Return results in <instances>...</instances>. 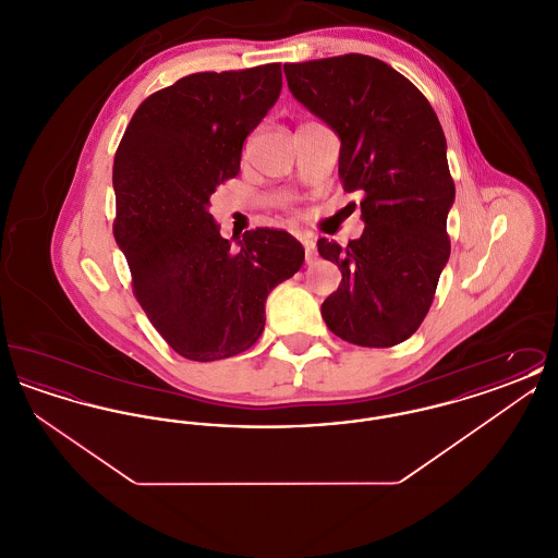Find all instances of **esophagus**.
Segmentation results:
<instances>
[{
	"instance_id": "34e87169",
	"label": "esophagus",
	"mask_w": 558,
	"mask_h": 558,
	"mask_svg": "<svg viewBox=\"0 0 558 558\" xmlns=\"http://www.w3.org/2000/svg\"><path fill=\"white\" fill-rule=\"evenodd\" d=\"M301 244H303V251H305V262L307 264H312V262H316V257H318V251H316V240L312 239V236H301Z\"/></svg>"
}]
</instances>
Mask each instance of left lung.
Masks as SVG:
<instances>
[{
    "label": "left lung",
    "instance_id": "left-lung-1",
    "mask_svg": "<svg viewBox=\"0 0 558 558\" xmlns=\"http://www.w3.org/2000/svg\"><path fill=\"white\" fill-rule=\"evenodd\" d=\"M284 75L292 96L339 133L341 184L362 194V236L347 246L318 240L343 274L322 318L347 343L399 345L423 324L450 259L456 187L441 123L412 81L372 56L289 62Z\"/></svg>",
    "mask_w": 558,
    "mask_h": 558
}]
</instances>
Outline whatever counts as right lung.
<instances>
[{
	"label": "right lung",
	"mask_w": 558,
	"mask_h": 558,
	"mask_svg": "<svg viewBox=\"0 0 558 558\" xmlns=\"http://www.w3.org/2000/svg\"><path fill=\"white\" fill-rule=\"evenodd\" d=\"M282 64L194 73L150 94L112 165V234L137 303L167 345L192 362L239 355L262 337L271 289L303 266L282 230L257 228L234 246L209 213L215 187L240 171L246 135L282 89Z\"/></svg>",
	"instance_id": "right-lung-1"
}]
</instances>
